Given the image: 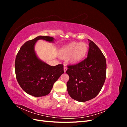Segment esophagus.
Segmentation results:
<instances>
[{"instance_id":"esophagus-1","label":"esophagus","mask_w":127,"mask_h":127,"mask_svg":"<svg viewBox=\"0 0 127 127\" xmlns=\"http://www.w3.org/2000/svg\"><path fill=\"white\" fill-rule=\"evenodd\" d=\"M66 70H67V67H66V66H64V72H66Z\"/></svg>"}]
</instances>
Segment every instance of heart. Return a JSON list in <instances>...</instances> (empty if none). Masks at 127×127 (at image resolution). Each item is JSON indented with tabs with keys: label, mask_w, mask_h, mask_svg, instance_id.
Instances as JSON below:
<instances>
[{
	"label": "heart",
	"mask_w": 127,
	"mask_h": 127,
	"mask_svg": "<svg viewBox=\"0 0 127 127\" xmlns=\"http://www.w3.org/2000/svg\"><path fill=\"white\" fill-rule=\"evenodd\" d=\"M88 51V46L85 42H73L61 47L59 56L64 59L67 58L68 63L71 64L79 63L85 58Z\"/></svg>",
	"instance_id": "b5f03b06"
}]
</instances>
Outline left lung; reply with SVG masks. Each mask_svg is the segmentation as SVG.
Segmentation results:
<instances>
[{
  "label": "left lung",
  "mask_w": 127,
  "mask_h": 127,
  "mask_svg": "<svg viewBox=\"0 0 127 127\" xmlns=\"http://www.w3.org/2000/svg\"><path fill=\"white\" fill-rule=\"evenodd\" d=\"M87 58L74 66H68L66 73L69 76L67 89L70 96L76 101L84 102L95 97L105 82L106 59L94 42L88 39Z\"/></svg>",
  "instance_id": "1"
}]
</instances>
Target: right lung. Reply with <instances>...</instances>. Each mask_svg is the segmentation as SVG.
<instances>
[{
  "label": "right lung",
  "instance_id": "1",
  "mask_svg": "<svg viewBox=\"0 0 127 127\" xmlns=\"http://www.w3.org/2000/svg\"><path fill=\"white\" fill-rule=\"evenodd\" d=\"M39 40L54 43L55 38L38 36L27 41L19 50L15 59V69L17 82L26 93L35 97L49 94L53 84L64 71L63 64L51 66L41 60L35 51Z\"/></svg>",
  "mask_w": 127,
  "mask_h": 127
}]
</instances>
